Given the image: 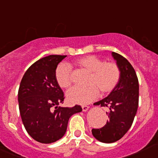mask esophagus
<instances>
[{"mask_svg":"<svg viewBox=\"0 0 158 158\" xmlns=\"http://www.w3.org/2000/svg\"><path fill=\"white\" fill-rule=\"evenodd\" d=\"M88 110H89V106H82L83 112H87Z\"/></svg>","mask_w":158,"mask_h":158,"instance_id":"34e87169","label":"esophagus"}]
</instances>
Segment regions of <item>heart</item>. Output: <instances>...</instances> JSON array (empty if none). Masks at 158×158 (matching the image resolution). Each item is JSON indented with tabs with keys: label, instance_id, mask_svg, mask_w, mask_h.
Here are the masks:
<instances>
[{
	"label": "heart",
	"instance_id": "1",
	"mask_svg": "<svg viewBox=\"0 0 158 158\" xmlns=\"http://www.w3.org/2000/svg\"><path fill=\"white\" fill-rule=\"evenodd\" d=\"M80 68L91 72L90 84L88 87H74L67 92V100L70 103L86 105L95 100L100 94V90L103 93H110L116 87L120 79V71L118 66L113 62H104V61L95 55H87L79 58L76 61ZM55 80L62 88H68L71 84V69L65 63L58 66L55 73ZM97 84L98 86L95 85Z\"/></svg>",
	"mask_w": 158,
	"mask_h": 158
}]
</instances>
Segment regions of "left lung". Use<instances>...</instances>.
Returning <instances> with one entry per match:
<instances>
[{"instance_id":"obj_1","label":"left lung","mask_w":158,"mask_h":158,"mask_svg":"<svg viewBox=\"0 0 158 158\" xmlns=\"http://www.w3.org/2000/svg\"><path fill=\"white\" fill-rule=\"evenodd\" d=\"M112 56L119 68V81L106 97L94 103L110 109L106 124L92 129L94 137L103 143L115 142L124 136L131 128L139 106V85L135 71L121 55L112 52Z\"/></svg>"}]
</instances>
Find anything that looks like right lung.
<instances>
[{"mask_svg":"<svg viewBox=\"0 0 158 158\" xmlns=\"http://www.w3.org/2000/svg\"><path fill=\"white\" fill-rule=\"evenodd\" d=\"M65 57L51 55L38 60L27 69L19 84V110L23 126L32 139L43 144L61 139L70 117L82 111L78 105L58 106L64 97L55 73Z\"/></svg>","mask_w":158,"mask_h":158,"instance_id":"obj_1","label":"right lung"}]
</instances>
